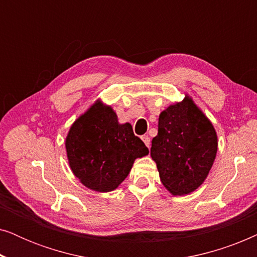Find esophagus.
<instances>
[{
	"label": "esophagus",
	"mask_w": 257,
	"mask_h": 257,
	"mask_svg": "<svg viewBox=\"0 0 257 257\" xmlns=\"http://www.w3.org/2000/svg\"><path fill=\"white\" fill-rule=\"evenodd\" d=\"M142 139H143V142L145 143V145H146L147 147L151 146V139H150L149 136H143Z\"/></svg>",
	"instance_id": "esophagus-1"
}]
</instances>
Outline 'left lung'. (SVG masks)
<instances>
[{
	"label": "left lung",
	"instance_id": "left-lung-1",
	"mask_svg": "<svg viewBox=\"0 0 257 257\" xmlns=\"http://www.w3.org/2000/svg\"><path fill=\"white\" fill-rule=\"evenodd\" d=\"M216 151L215 130L191 98L185 97L161 112L151 157L172 194L195 191L208 175Z\"/></svg>",
	"mask_w": 257,
	"mask_h": 257
}]
</instances>
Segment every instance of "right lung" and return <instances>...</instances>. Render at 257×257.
Listing matches in <instances>:
<instances>
[{"label": "right lung", "mask_w": 257, "mask_h": 257, "mask_svg": "<svg viewBox=\"0 0 257 257\" xmlns=\"http://www.w3.org/2000/svg\"><path fill=\"white\" fill-rule=\"evenodd\" d=\"M65 146L73 174L85 187L97 192L117 188L137 158L149 154L132 126L119 124L114 111L100 101L73 122Z\"/></svg>", "instance_id": "add662e5"}]
</instances>
